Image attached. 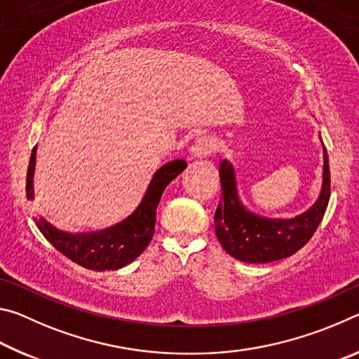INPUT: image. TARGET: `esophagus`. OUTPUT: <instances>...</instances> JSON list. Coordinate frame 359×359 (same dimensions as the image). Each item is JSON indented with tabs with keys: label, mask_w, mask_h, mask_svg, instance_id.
Wrapping results in <instances>:
<instances>
[{
	"label": "esophagus",
	"mask_w": 359,
	"mask_h": 359,
	"mask_svg": "<svg viewBox=\"0 0 359 359\" xmlns=\"http://www.w3.org/2000/svg\"><path fill=\"white\" fill-rule=\"evenodd\" d=\"M214 150H215V142L212 141L210 137L203 136V137L196 139V142L193 144L191 156L193 158H204V156L210 155Z\"/></svg>",
	"instance_id": "1"
}]
</instances>
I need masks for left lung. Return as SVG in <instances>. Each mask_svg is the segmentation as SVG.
<instances>
[{"instance_id": "left-lung-1", "label": "left lung", "mask_w": 359, "mask_h": 359, "mask_svg": "<svg viewBox=\"0 0 359 359\" xmlns=\"http://www.w3.org/2000/svg\"><path fill=\"white\" fill-rule=\"evenodd\" d=\"M222 199L215 212L218 242L231 257L244 263H271L296 253L317 231L330 203L331 177L323 145V184L317 201L294 218H266L255 215L241 203L234 168L228 160L220 163Z\"/></svg>"}]
</instances>
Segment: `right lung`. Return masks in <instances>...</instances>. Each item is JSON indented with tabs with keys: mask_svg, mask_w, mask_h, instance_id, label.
<instances>
[{
	"mask_svg": "<svg viewBox=\"0 0 359 359\" xmlns=\"http://www.w3.org/2000/svg\"><path fill=\"white\" fill-rule=\"evenodd\" d=\"M36 147L29 156L27 172V198H34L33 175ZM187 168L185 160H174L154 174L141 204L123 222L95 233L72 234L57 229L44 217H36V226L60 253L79 266L92 271H115L135 261L154 238L156 208L165 188Z\"/></svg>",
	"mask_w": 359,
	"mask_h": 359,
	"instance_id": "add662e5",
	"label": "right lung"
}]
</instances>
